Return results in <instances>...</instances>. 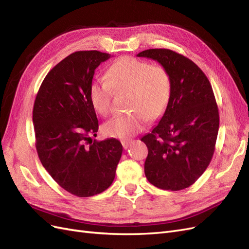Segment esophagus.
I'll return each mask as SVG.
<instances>
[{
	"label": "esophagus",
	"instance_id": "esophagus-1",
	"mask_svg": "<svg viewBox=\"0 0 249 249\" xmlns=\"http://www.w3.org/2000/svg\"><path fill=\"white\" fill-rule=\"evenodd\" d=\"M131 143H132L131 140H123V141H122V144H123V146H124V149L129 148V146L131 145Z\"/></svg>",
	"mask_w": 249,
	"mask_h": 249
}]
</instances>
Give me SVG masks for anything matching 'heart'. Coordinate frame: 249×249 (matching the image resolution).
Wrapping results in <instances>:
<instances>
[{"instance_id": "1", "label": "heart", "mask_w": 249, "mask_h": 249, "mask_svg": "<svg viewBox=\"0 0 249 249\" xmlns=\"http://www.w3.org/2000/svg\"><path fill=\"white\" fill-rule=\"evenodd\" d=\"M112 89L129 92L125 107L130 111L110 119L103 130L109 137L127 139L143 130L148 118H159L166 110L171 95V78L161 65L124 56L109 67L106 82H94L89 87V101L102 116L112 111Z\"/></svg>"}]
</instances>
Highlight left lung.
<instances>
[{
    "label": "left lung",
    "instance_id": "8db88e82",
    "mask_svg": "<svg viewBox=\"0 0 249 249\" xmlns=\"http://www.w3.org/2000/svg\"><path fill=\"white\" fill-rule=\"evenodd\" d=\"M137 57L156 60L171 78L167 108L141 138L148 149L145 177L160 189L183 190L205 172L215 150L219 113L212 86L196 64L171 50H145Z\"/></svg>",
    "mask_w": 249,
    "mask_h": 249
}]
</instances>
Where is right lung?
<instances>
[{"instance_id":"obj_1","label":"right lung","mask_w":249,"mask_h":249,"mask_svg":"<svg viewBox=\"0 0 249 249\" xmlns=\"http://www.w3.org/2000/svg\"><path fill=\"white\" fill-rule=\"evenodd\" d=\"M110 57L99 51L72 53L50 71L34 103L39 160L59 186L79 197L108 189L123 154L115 138L89 142L99 130L89 87L96 67Z\"/></svg>"}]
</instances>
